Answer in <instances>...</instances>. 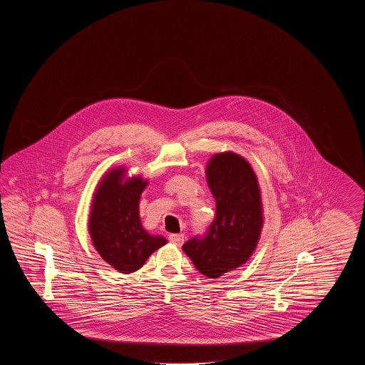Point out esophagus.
Returning a JSON list of instances; mask_svg holds the SVG:
<instances>
[{
  "label": "esophagus",
  "instance_id": "34e87169",
  "mask_svg": "<svg viewBox=\"0 0 365 365\" xmlns=\"http://www.w3.org/2000/svg\"><path fill=\"white\" fill-rule=\"evenodd\" d=\"M170 241L171 242L175 243V245H178V246H180L183 241H185V235L183 234H170Z\"/></svg>",
  "mask_w": 365,
  "mask_h": 365
}]
</instances>
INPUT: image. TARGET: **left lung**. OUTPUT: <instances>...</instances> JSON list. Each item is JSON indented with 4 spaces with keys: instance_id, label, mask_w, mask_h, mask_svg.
I'll return each mask as SVG.
<instances>
[{
    "instance_id": "obj_1",
    "label": "left lung",
    "mask_w": 365,
    "mask_h": 365,
    "mask_svg": "<svg viewBox=\"0 0 365 365\" xmlns=\"http://www.w3.org/2000/svg\"><path fill=\"white\" fill-rule=\"evenodd\" d=\"M207 182L216 201V217L204 238L182 246L195 268L215 279L250 259L264 225L261 190L250 163L234 152L209 158Z\"/></svg>"
}]
</instances>
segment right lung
I'll use <instances>...</instances> for the list:
<instances>
[{
  "label": "right lung",
  "mask_w": 365,
  "mask_h": 365,
  "mask_svg": "<svg viewBox=\"0 0 365 365\" xmlns=\"http://www.w3.org/2000/svg\"><path fill=\"white\" fill-rule=\"evenodd\" d=\"M148 179L127 176L116 167L98 182L88 215V232L101 259L122 274L139 269L167 240L149 234L140 223L139 200Z\"/></svg>",
  "instance_id": "add662e5"
}]
</instances>
